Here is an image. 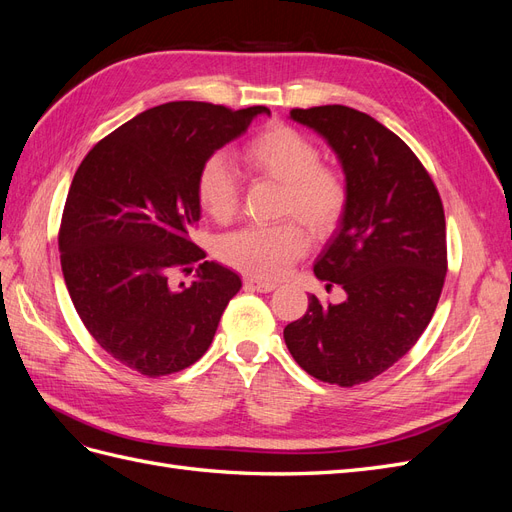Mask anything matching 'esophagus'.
<instances>
[{
  "label": "esophagus",
  "instance_id": "obj_1",
  "mask_svg": "<svg viewBox=\"0 0 512 512\" xmlns=\"http://www.w3.org/2000/svg\"><path fill=\"white\" fill-rule=\"evenodd\" d=\"M243 288L247 292H271L277 286L273 282H260V280H254V277H247V280L243 282Z\"/></svg>",
  "mask_w": 512,
  "mask_h": 512
}]
</instances>
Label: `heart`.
Masks as SVG:
<instances>
[{
  "mask_svg": "<svg viewBox=\"0 0 512 512\" xmlns=\"http://www.w3.org/2000/svg\"><path fill=\"white\" fill-rule=\"evenodd\" d=\"M243 162L254 173L284 183L282 213L297 215L314 237H327L348 207V183L333 166L320 164V149L305 134L286 123H269L241 149ZM196 198L213 220L232 218L239 200V183L230 164L215 153L196 177ZM307 250V235L299 222L277 226H247L218 243V256L228 267L256 280H275Z\"/></svg>",
  "mask_w": 512,
  "mask_h": 512,
  "instance_id": "obj_1",
  "label": "heart"
}]
</instances>
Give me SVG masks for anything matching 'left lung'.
<instances>
[{
    "label": "left lung",
    "mask_w": 512,
    "mask_h": 512,
    "mask_svg": "<svg viewBox=\"0 0 512 512\" xmlns=\"http://www.w3.org/2000/svg\"><path fill=\"white\" fill-rule=\"evenodd\" d=\"M318 132L348 183V207L314 273L339 284L346 301L309 294L303 318L284 329L309 376L337 386L374 380L423 335L446 277V222L425 166L397 134L350 106L292 108Z\"/></svg>",
    "instance_id": "left-lung-1"
}]
</instances>
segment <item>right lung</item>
Returning <instances> with one entry per match:
<instances>
[{"mask_svg":"<svg viewBox=\"0 0 512 512\" xmlns=\"http://www.w3.org/2000/svg\"><path fill=\"white\" fill-rule=\"evenodd\" d=\"M267 106L230 111L166 102L91 149L72 179L59 228L70 299L96 342L138 374L158 378L196 363L218 331L241 277L190 239L200 220L196 177ZM195 282L173 289V268Z\"/></svg>","mask_w":512,"mask_h":512,"instance_id":"right-lung-1","label":"right lung"}]
</instances>
